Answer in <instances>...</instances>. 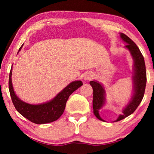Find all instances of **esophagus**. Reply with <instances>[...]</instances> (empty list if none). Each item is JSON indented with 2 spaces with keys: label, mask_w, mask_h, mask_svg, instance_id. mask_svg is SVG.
Here are the masks:
<instances>
[{
  "label": "esophagus",
  "mask_w": 154,
  "mask_h": 154,
  "mask_svg": "<svg viewBox=\"0 0 154 154\" xmlns=\"http://www.w3.org/2000/svg\"><path fill=\"white\" fill-rule=\"evenodd\" d=\"M83 78H84V80H85V81H88V80H90L92 78V74L90 73H86L85 75H84Z\"/></svg>",
  "instance_id": "1"
}]
</instances>
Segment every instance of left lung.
I'll use <instances>...</instances> for the list:
<instances>
[{
  "label": "left lung",
  "instance_id": "8db88e82",
  "mask_svg": "<svg viewBox=\"0 0 154 154\" xmlns=\"http://www.w3.org/2000/svg\"><path fill=\"white\" fill-rule=\"evenodd\" d=\"M120 35L121 39L127 43L125 47L129 50L134 60V73L132 75L134 92L131 100L122 111V114L119 115L116 121H119L124 119L128 116L131 115L136 110L144 97L146 84V71L144 57L136 44L129 37L123 33H120ZM90 84L93 89V101H92L93 113L99 120L104 121L100 117L99 113L100 109L102 108L106 102V98H105L106 92L102 84L96 81H91L90 82Z\"/></svg>",
  "mask_w": 154,
  "mask_h": 154
}]
</instances>
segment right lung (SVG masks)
Wrapping results in <instances>:
<instances>
[{
	"mask_svg": "<svg viewBox=\"0 0 154 154\" xmlns=\"http://www.w3.org/2000/svg\"><path fill=\"white\" fill-rule=\"evenodd\" d=\"M12 69L9 76V90L12 103L21 115L35 124H45L57 121L64 113L69 97L83 85L81 81H73L49 102L40 104H28L21 100L14 93L12 84Z\"/></svg>",
	"mask_w": 154,
	"mask_h": 154,
	"instance_id": "obj_1",
	"label": "right lung"
}]
</instances>
